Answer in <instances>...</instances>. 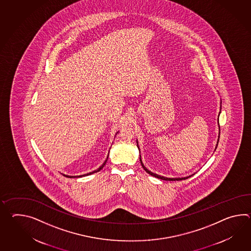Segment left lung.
I'll return each mask as SVG.
<instances>
[{"label": "left lung", "mask_w": 251, "mask_h": 251, "mask_svg": "<svg viewBox=\"0 0 251 251\" xmlns=\"http://www.w3.org/2000/svg\"><path fill=\"white\" fill-rule=\"evenodd\" d=\"M221 109H222V108H221ZM220 113H221V112H220ZM219 139H220V133H219ZM219 139H218V142H219ZM138 147H139V146H138ZM216 148H217V147H216ZM139 159H140L141 166H142V167L144 168V170H145L146 172H147V173L150 174V175H151L152 176H155V177H156V178L162 179V180H166V181H179V180H184V179L189 178V177L193 176L195 175V174H193V175H191V176H186V177H182V178H180V177H178V178H167V177H165V176H159V175H156V174L152 173V172L150 171L149 169H147V167H145V166L143 165V163H142V160H141V157H140V156H139Z\"/></svg>", "instance_id": "1"}]
</instances>
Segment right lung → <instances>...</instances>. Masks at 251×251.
<instances>
[{
  "mask_svg": "<svg viewBox=\"0 0 251 251\" xmlns=\"http://www.w3.org/2000/svg\"><path fill=\"white\" fill-rule=\"evenodd\" d=\"M108 156H109V154H108ZM107 160H108V156H107V158H106L105 161H104V163L100 166L98 169H96V170H95V171H93V172H90V173L87 174H84V175H82V176H66L67 177H70V178H74V177H82V176H89V175H92V174L96 173V172H99L100 171V169L102 168V167H104L105 166L106 162H107Z\"/></svg>",
  "mask_w": 251,
  "mask_h": 251,
  "instance_id": "add662e5",
  "label": "right lung"
}]
</instances>
